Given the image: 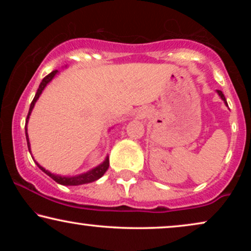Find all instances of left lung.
Returning <instances> with one entry per match:
<instances>
[{
  "mask_svg": "<svg viewBox=\"0 0 251 251\" xmlns=\"http://www.w3.org/2000/svg\"><path fill=\"white\" fill-rule=\"evenodd\" d=\"M216 91H217V94H218L219 97L222 98V100L225 102V105H226V106H228V105H227V101H226V99H225V96H224V94H223V92H222L221 90H216Z\"/></svg>",
  "mask_w": 251,
  "mask_h": 251,
  "instance_id": "8db88e82",
  "label": "left lung"
}]
</instances>
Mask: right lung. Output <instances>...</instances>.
Returning <instances> with one entry per match:
<instances>
[{
	"label": "right lung",
	"mask_w": 251,
	"mask_h": 251,
	"mask_svg": "<svg viewBox=\"0 0 251 251\" xmlns=\"http://www.w3.org/2000/svg\"><path fill=\"white\" fill-rule=\"evenodd\" d=\"M59 73L58 71H52L50 74H48L46 77L43 78L42 82H41L40 85H39V89H37L36 91V95L35 97H34L33 101L30 102V106H29V111H28V115H27V119H26V126H25V133H26V140H27V146H28V151L29 153L30 152V143H29V138H28V133H27V123H28V120H29V116H30V113H32L34 106H35V102L37 101V99L40 98L41 94H42V91L46 89V87L48 84L50 83L51 81H52V78L56 76V75ZM32 155V154H30ZM33 157V156H32ZM34 160V157H33ZM35 161V160H34ZM37 167L40 168L41 170L43 171L44 174H47L48 176L52 178L54 181H57L58 184L60 185H65V186H77V185H83V184H89V183H92V181H96L99 178L104 176V174L106 173V170L108 169V166H109V161H108V156H106V159L102 161L100 164H98L97 167L92 168L91 170L87 171V173H83V174H80V175H75V176H60V175H56V174H52L50 173L49 170H47L46 168H43L42 166H40L39 163L36 162Z\"/></svg>",
	"instance_id": "add662e5"
}]
</instances>
